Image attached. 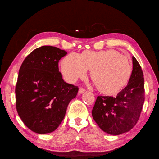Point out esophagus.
I'll return each instance as SVG.
<instances>
[{"label": "esophagus", "instance_id": "obj_1", "mask_svg": "<svg viewBox=\"0 0 159 159\" xmlns=\"http://www.w3.org/2000/svg\"><path fill=\"white\" fill-rule=\"evenodd\" d=\"M85 91V89H84L83 88H80L79 90V94H82Z\"/></svg>", "mask_w": 159, "mask_h": 159}]
</instances>
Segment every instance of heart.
I'll list each match as a JSON object with an SVG mask.
<instances>
[{
  "mask_svg": "<svg viewBox=\"0 0 159 159\" xmlns=\"http://www.w3.org/2000/svg\"><path fill=\"white\" fill-rule=\"evenodd\" d=\"M91 70V78L100 92L115 94L131 79V62L119 52L110 49L99 52L85 51L81 55L71 53L62 60L61 71L65 80L74 83L84 78Z\"/></svg>",
  "mask_w": 159,
  "mask_h": 159,
  "instance_id": "obj_1",
  "label": "heart"
}]
</instances>
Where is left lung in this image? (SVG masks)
Returning <instances> with one entry per match:
<instances>
[{
	"mask_svg": "<svg viewBox=\"0 0 159 159\" xmlns=\"http://www.w3.org/2000/svg\"><path fill=\"white\" fill-rule=\"evenodd\" d=\"M145 102L143 72L133 57V71L127 85L116 97L98 96L92 111V117L107 134L120 135L134 127Z\"/></svg>",
	"mask_w": 159,
	"mask_h": 159,
	"instance_id": "obj_1",
	"label": "left lung"
}]
</instances>
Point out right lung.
<instances>
[{
  "mask_svg": "<svg viewBox=\"0 0 159 159\" xmlns=\"http://www.w3.org/2000/svg\"><path fill=\"white\" fill-rule=\"evenodd\" d=\"M66 54L57 47L43 46L32 51L19 69L16 111L25 125L37 134L58 127L79 91L78 86L65 82L59 71V60Z\"/></svg>",
  "mask_w": 159,
  "mask_h": 159,
  "instance_id": "right-lung-1",
  "label": "right lung"
}]
</instances>
